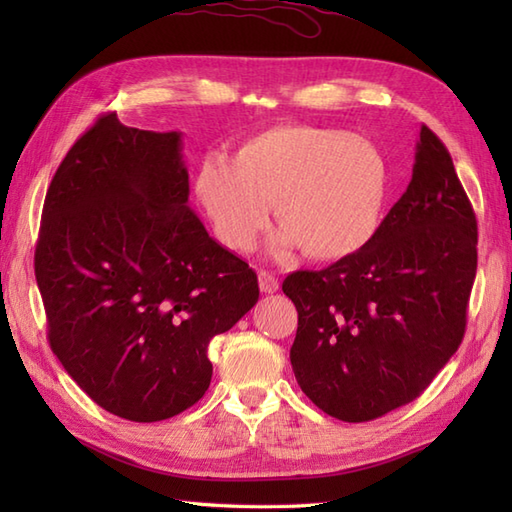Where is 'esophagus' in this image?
Instances as JSON below:
<instances>
[{"mask_svg": "<svg viewBox=\"0 0 512 512\" xmlns=\"http://www.w3.org/2000/svg\"><path fill=\"white\" fill-rule=\"evenodd\" d=\"M259 290L266 292V295H273V292L279 290V281L273 273H268V270H259Z\"/></svg>", "mask_w": 512, "mask_h": 512, "instance_id": "esophagus-1", "label": "esophagus"}]
</instances>
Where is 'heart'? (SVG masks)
Here are the masks:
<instances>
[{"label": "heart", "mask_w": 512, "mask_h": 512, "mask_svg": "<svg viewBox=\"0 0 512 512\" xmlns=\"http://www.w3.org/2000/svg\"><path fill=\"white\" fill-rule=\"evenodd\" d=\"M385 162L361 136L317 125H277L250 136L235 158L209 156L195 195L217 239L244 253L268 224L273 202L279 253L339 262L374 237L385 204Z\"/></svg>", "instance_id": "heart-1"}]
</instances>
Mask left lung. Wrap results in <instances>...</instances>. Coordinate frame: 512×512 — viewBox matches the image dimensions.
I'll return each instance as SVG.
<instances>
[{"instance_id": "obj_1", "label": "left lung", "mask_w": 512, "mask_h": 512, "mask_svg": "<svg viewBox=\"0 0 512 512\" xmlns=\"http://www.w3.org/2000/svg\"><path fill=\"white\" fill-rule=\"evenodd\" d=\"M477 220L442 140L420 129L407 191L358 253L297 270L290 363L314 405L367 422L416 400L458 350L477 270Z\"/></svg>"}]
</instances>
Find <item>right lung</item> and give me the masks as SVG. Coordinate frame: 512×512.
I'll return each instance as SVG.
<instances>
[{
  "mask_svg": "<svg viewBox=\"0 0 512 512\" xmlns=\"http://www.w3.org/2000/svg\"><path fill=\"white\" fill-rule=\"evenodd\" d=\"M48 339L96 405L158 422L211 385L206 356L259 299L257 275L189 206L180 132L101 116L48 187L35 250Z\"/></svg>",
  "mask_w": 512,
  "mask_h": 512,
  "instance_id": "1",
  "label": "right lung"
}]
</instances>
